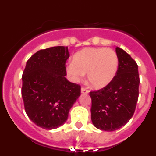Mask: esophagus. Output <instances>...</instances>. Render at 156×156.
<instances>
[{
    "label": "esophagus",
    "mask_w": 156,
    "mask_h": 156,
    "mask_svg": "<svg viewBox=\"0 0 156 156\" xmlns=\"http://www.w3.org/2000/svg\"><path fill=\"white\" fill-rule=\"evenodd\" d=\"M81 93H82V94H88V93H89V90H88L87 89H86V88L82 87V88H81Z\"/></svg>",
    "instance_id": "esophagus-1"
}]
</instances>
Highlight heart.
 Returning a JSON list of instances; mask_svg holds the SVG:
<instances>
[{"label": "heart", "mask_w": 156, "mask_h": 156, "mask_svg": "<svg viewBox=\"0 0 156 156\" xmlns=\"http://www.w3.org/2000/svg\"><path fill=\"white\" fill-rule=\"evenodd\" d=\"M119 58L110 48H85L74 55L73 62L66 66L70 80L78 83L87 73L88 83L94 89H101L113 80Z\"/></svg>", "instance_id": "obj_1"}]
</instances>
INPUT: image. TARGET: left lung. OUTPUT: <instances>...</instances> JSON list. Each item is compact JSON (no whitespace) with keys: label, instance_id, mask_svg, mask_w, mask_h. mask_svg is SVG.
Returning a JSON list of instances; mask_svg holds the SVG:
<instances>
[{"label":"left lung","instance_id":"1","mask_svg":"<svg viewBox=\"0 0 156 156\" xmlns=\"http://www.w3.org/2000/svg\"><path fill=\"white\" fill-rule=\"evenodd\" d=\"M115 52L119 65L113 80L101 90L90 92L92 122L105 131H114L127 123L138 99V66L122 49L116 47Z\"/></svg>","mask_w":156,"mask_h":156}]
</instances>
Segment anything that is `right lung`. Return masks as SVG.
Instances as JSON below:
<instances>
[{
	"mask_svg": "<svg viewBox=\"0 0 156 156\" xmlns=\"http://www.w3.org/2000/svg\"><path fill=\"white\" fill-rule=\"evenodd\" d=\"M68 47L38 51L27 61L23 73L22 97L28 117L37 126L53 129L68 119L80 96V86L66 78Z\"/></svg>",
	"mask_w": 156,
	"mask_h": 156,
	"instance_id": "right-lung-1",
	"label": "right lung"
}]
</instances>
